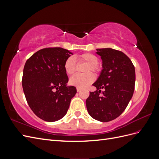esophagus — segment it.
Instances as JSON below:
<instances>
[{
    "mask_svg": "<svg viewBox=\"0 0 159 159\" xmlns=\"http://www.w3.org/2000/svg\"><path fill=\"white\" fill-rule=\"evenodd\" d=\"M81 88H77V91H81Z\"/></svg>",
    "mask_w": 159,
    "mask_h": 159,
    "instance_id": "34e87169",
    "label": "esophagus"
}]
</instances>
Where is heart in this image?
<instances>
[{"label":"heart","instance_id":"1","mask_svg":"<svg viewBox=\"0 0 159 159\" xmlns=\"http://www.w3.org/2000/svg\"><path fill=\"white\" fill-rule=\"evenodd\" d=\"M77 59L79 64L85 63L88 64V66L84 70V73L86 74L84 75L75 74L73 75L70 79V83L72 85L76 86L77 88H84L93 82L95 80V76L91 72L97 74L99 71V67L98 66L99 59L95 55L91 53H85V54L79 55ZM64 68L65 72L68 75H72L75 73L77 69V64L73 57L70 56L66 60Z\"/></svg>","mask_w":159,"mask_h":159}]
</instances>
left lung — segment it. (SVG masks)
I'll use <instances>...</instances> for the list:
<instances>
[{"label":"left lung","instance_id":"obj_1","mask_svg":"<svg viewBox=\"0 0 159 159\" xmlns=\"http://www.w3.org/2000/svg\"><path fill=\"white\" fill-rule=\"evenodd\" d=\"M97 51L102 59L103 70L93 84L97 90L89 92L86 107L91 117L108 122L118 117L132 98L135 70L131 60L123 52L112 48Z\"/></svg>","mask_w":159,"mask_h":159}]
</instances>
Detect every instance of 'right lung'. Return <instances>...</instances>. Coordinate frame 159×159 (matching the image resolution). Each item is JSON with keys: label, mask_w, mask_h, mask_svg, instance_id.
Wrapping results in <instances>:
<instances>
[{"label": "right lung", "mask_w": 159, "mask_h": 159, "mask_svg": "<svg viewBox=\"0 0 159 159\" xmlns=\"http://www.w3.org/2000/svg\"><path fill=\"white\" fill-rule=\"evenodd\" d=\"M71 55L61 48H46L34 53L24 67L22 81L27 103L44 121L63 117L77 92L74 86H66L68 77L64 64Z\"/></svg>", "instance_id": "add662e5"}]
</instances>
